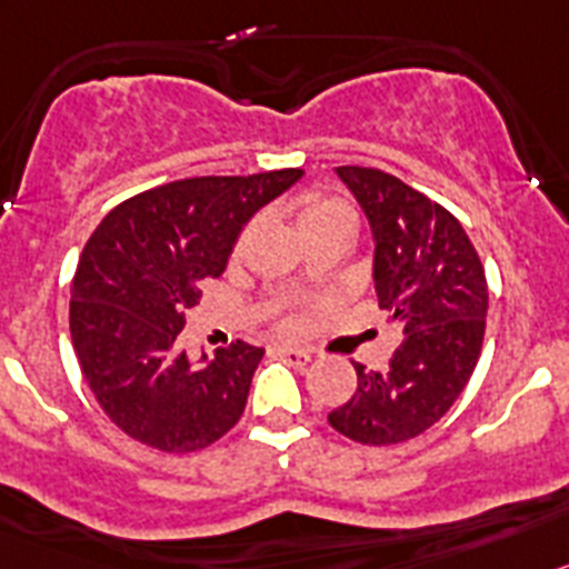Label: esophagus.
I'll use <instances>...</instances> for the list:
<instances>
[{
	"mask_svg": "<svg viewBox=\"0 0 569 569\" xmlns=\"http://www.w3.org/2000/svg\"><path fill=\"white\" fill-rule=\"evenodd\" d=\"M280 357H283L289 366H297V368H303L309 366L311 362V351H306V348H295V346H278L274 348Z\"/></svg>",
	"mask_w": 569,
	"mask_h": 569,
	"instance_id": "obj_1",
	"label": "esophagus"
}]
</instances>
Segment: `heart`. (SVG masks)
<instances>
[{
  "label": "heart",
  "instance_id": "obj_1",
  "mask_svg": "<svg viewBox=\"0 0 569 569\" xmlns=\"http://www.w3.org/2000/svg\"><path fill=\"white\" fill-rule=\"evenodd\" d=\"M300 229H303V234L320 232V229H342V232L351 234L355 232V209L340 201V198H320V201H311L300 212ZM286 326H291V320Z\"/></svg>",
  "mask_w": 569,
  "mask_h": 569
}]
</instances>
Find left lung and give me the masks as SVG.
<instances>
[{
  "label": "left lung",
  "instance_id": "1",
  "mask_svg": "<svg viewBox=\"0 0 569 569\" xmlns=\"http://www.w3.org/2000/svg\"><path fill=\"white\" fill-rule=\"evenodd\" d=\"M335 172L371 227L373 291L402 342L382 371L355 362L357 393L329 422L355 442L397 445L428 431L468 386L485 340L488 280L448 209L382 170Z\"/></svg>",
  "mask_w": 569,
  "mask_h": 569
}]
</instances>
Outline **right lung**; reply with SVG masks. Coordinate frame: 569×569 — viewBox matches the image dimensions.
I'll list each match as a JSON object with an SVG mask.
<instances>
[{
    "label": "right lung",
    "mask_w": 569,
    "mask_h": 569,
    "mask_svg": "<svg viewBox=\"0 0 569 569\" xmlns=\"http://www.w3.org/2000/svg\"><path fill=\"white\" fill-rule=\"evenodd\" d=\"M300 178H183L119 203L90 234L70 289V337L87 386L127 437L189 453L238 422L263 348L238 340L214 360H189L178 335L249 218Z\"/></svg>",
    "instance_id": "obj_1"
}]
</instances>
